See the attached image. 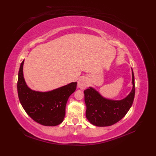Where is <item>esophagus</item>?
<instances>
[{"label":"esophagus","instance_id":"obj_1","mask_svg":"<svg viewBox=\"0 0 156 156\" xmlns=\"http://www.w3.org/2000/svg\"><path fill=\"white\" fill-rule=\"evenodd\" d=\"M88 85L87 80L85 78H81L77 82V87L80 89H85Z\"/></svg>","mask_w":156,"mask_h":156}]
</instances>
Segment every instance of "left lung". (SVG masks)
Segmentation results:
<instances>
[{"mask_svg":"<svg viewBox=\"0 0 156 156\" xmlns=\"http://www.w3.org/2000/svg\"><path fill=\"white\" fill-rule=\"evenodd\" d=\"M131 70L133 88L128 96L122 100L105 98L92 87L84 91L86 117L92 124L99 127L109 126L120 121L127 114L133 104L135 91L134 74Z\"/></svg>","mask_w":156,"mask_h":156,"instance_id":"obj_1","label":"left lung"}]
</instances>
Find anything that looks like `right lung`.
Here are the masks:
<instances>
[{"instance_id":"right-lung-1","label":"right lung","mask_w":156,"mask_h":156,"mask_svg":"<svg viewBox=\"0 0 156 156\" xmlns=\"http://www.w3.org/2000/svg\"><path fill=\"white\" fill-rule=\"evenodd\" d=\"M23 64L18 73L17 92L21 104L32 119L41 125L55 126L62 122L66 105L69 97L77 88V82L49 92L32 90L27 86L23 77Z\"/></svg>"}]
</instances>
